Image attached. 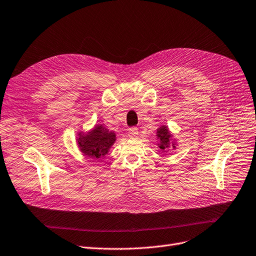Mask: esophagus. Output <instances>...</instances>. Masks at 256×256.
Returning <instances> with one entry per match:
<instances>
[{"mask_svg": "<svg viewBox=\"0 0 256 256\" xmlns=\"http://www.w3.org/2000/svg\"><path fill=\"white\" fill-rule=\"evenodd\" d=\"M138 129L136 127H131L128 130V136L130 138H138Z\"/></svg>", "mask_w": 256, "mask_h": 256, "instance_id": "34e87169", "label": "esophagus"}]
</instances>
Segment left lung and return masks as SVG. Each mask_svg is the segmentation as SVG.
<instances>
[{
  "mask_svg": "<svg viewBox=\"0 0 256 256\" xmlns=\"http://www.w3.org/2000/svg\"><path fill=\"white\" fill-rule=\"evenodd\" d=\"M156 138L158 140V146L162 151L167 152V149H169L170 147L173 149L176 148V142L173 138V136L171 134V132L169 131L167 126L162 125L158 128Z\"/></svg>",
  "mask_w": 256,
  "mask_h": 256,
  "instance_id": "obj_1",
  "label": "left lung"
}]
</instances>
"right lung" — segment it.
<instances>
[{"label":"right lung","mask_w":256,"mask_h":256,"mask_svg":"<svg viewBox=\"0 0 256 256\" xmlns=\"http://www.w3.org/2000/svg\"><path fill=\"white\" fill-rule=\"evenodd\" d=\"M116 140V134L103 125H96L88 132L78 134V146L84 156L91 158H100L109 152Z\"/></svg>","instance_id":"1"}]
</instances>
